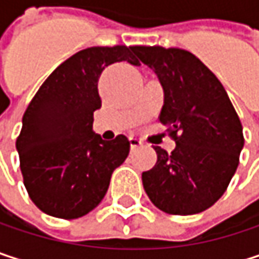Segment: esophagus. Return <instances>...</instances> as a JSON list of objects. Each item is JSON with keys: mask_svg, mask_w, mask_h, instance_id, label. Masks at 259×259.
I'll list each match as a JSON object with an SVG mask.
<instances>
[{"mask_svg": "<svg viewBox=\"0 0 259 259\" xmlns=\"http://www.w3.org/2000/svg\"><path fill=\"white\" fill-rule=\"evenodd\" d=\"M130 147H132V150H135V148H138V147H141L142 145V141L139 139V138H135V136H130Z\"/></svg>", "mask_w": 259, "mask_h": 259, "instance_id": "34e87169", "label": "esophagus"}]
</instances>
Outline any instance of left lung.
Masks as SVG:
<instances>
[{
  "label": "left lung",
  "mask_w": 259,
  "mask_h": 259,
  "mask_svg": "<svg viewBox=\"0 0 259 259\" xmlns=\"http://www.w3.org/2000/svg\"><path fill=\"white\" fill-rule=\"evenodd\" d=\"M133 54L163 87L159 121L176 141L169 154L154 145L157 162L142 172L144 189L168 214L201 213L225 193L238 166L244 144L240 118L221 80L192 52L133 46Z\"/></svg>",
  "instance_id": "obj_1"
}]
</instances>
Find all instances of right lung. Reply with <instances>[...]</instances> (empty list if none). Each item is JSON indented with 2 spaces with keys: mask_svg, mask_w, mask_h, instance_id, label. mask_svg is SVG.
<instances>
[{
  "mask_svg": "<svg viewBox=\"0 0 259 259\" xmlns=\"http://www.w3.org/2000/svg\"><path fill=\"white\" fill-rule=\"evenodd\" d=\"M139 66L133 46H94L61 63L26 108L16 139L31 201L46 214L78 219L103 199L111 176L129 156L127 136L105 141L93 132L102 106L97 82L114 63Z\"/></svg>",
  "mask_w": 259,
  "mask_h": 259,
  "instance_id": "right-lung-1",
  "label": "right lung"
}]
</instances>
